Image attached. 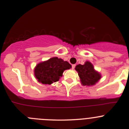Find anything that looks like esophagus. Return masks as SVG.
<instances>
[{"instance_id": "esophagus-1", "label": "esophagus", "mask_w": 129, "mask_h": 129, "mask_svg": "<svg viewBox=\"0 0 129 129\" xmlns=\"http://www.w3.org/2000/svg\"><path fill=\"white\" fill-rule=\"evenodd\" d=\"M75 67H76V64H73V65H72V69H73V70H74Z\"/></svg>"}]
</instances>
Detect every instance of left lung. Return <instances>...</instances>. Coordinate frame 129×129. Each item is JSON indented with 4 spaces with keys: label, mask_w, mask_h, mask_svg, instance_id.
I'll list each match as a JSON object with an SVG mask.
<instances>
[{
    "label": "left lung",
    "mask_w": 129,
    "mask_h": 129,
    "mask_svg": "<svg viewBox=\"0 0 129 129\" xmlns=\"http://www.w3.org/2000/svg\"><path fill=\"white\" fill-rule=\"evenodd\" d=\"M75 70L78 73L81 81L84 85H95L100 79L101 75L93 68L92 63L86 61L85 64H77Z\"/></svg>",
    "instance_id": "1"
}]
</instances>
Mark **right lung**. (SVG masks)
Returning <instances> with one entry per match:
<instances>
[{
    "instance_id": "add662e5",
    "label": "right lung",
    "mask_w": 129,
    "mask_h": 129,
    "mask_svg": "<svg viewBox=\"0 0 129 129\" xmlns=\"http://www.w3.org/2000/svg\"><path fill=\"white\" fill-rule=\"evenodd\" d=\"M71 65L57 57L50 58L39 63L34 69V75L39 82L51 84L59 81L64 70H69Z\"/></svg>"
}]
</instances>
